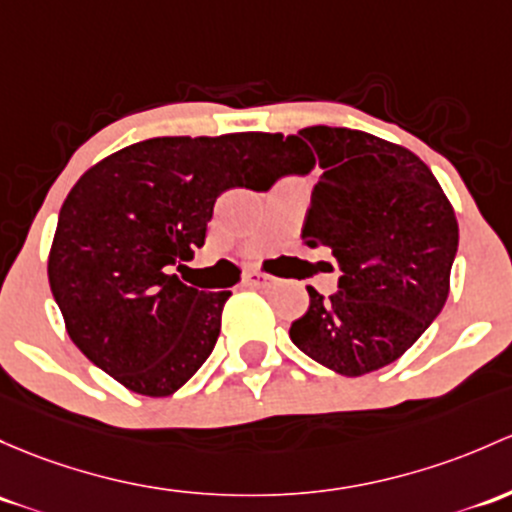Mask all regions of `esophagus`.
I'll return each instance as SVG.
<instances>
[{
    "label": "esophagus",
    "instance_id": "esophagus-1",
    "mask_svg": "<svg viewBox=\"0 0 512 512\" xmlns=\"http://www.w3.org/2000/svg\"><path fill=\"white\" fill-rule=\"evenodd\" d=\"M272 282H274V277H270V274H265L260 270H250V272H245V277H242V284H245V287H252V289L270 287Z\"/></svg>",
    "mask_w": 512,
    "mask_h": 512
}]
</instances>
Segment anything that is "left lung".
Listing matches in <instances>:
<instances>
[{
	"label": "left lung",
	"mask_w": 512,
	"mask_h": 512,
	"mask_svg": "<svg viewBox=\"0 0 512 512\" xmlns=\"http://www.w3.org/2000/svg\"><path fill=\"white\" fill-rule=\"evenodd\" d=\"M282 147V176L321 169L301 240L341 270L328 299L306 287L309 309L289 338L346 378L385 368L444 309L459 247L454 208L417 154L360 129L306 127Z\"/></svg>",
	"instance_id": "1"
}]
</instances>
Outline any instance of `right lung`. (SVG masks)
I'll return each mask as SVG.
<instances>
[{
    "label": "right lung",
    "mask_w": 512,
    "mask_h": 512,
    "mask_svg": "<svg viewBox=\"0 0 512 512\" xmlns=\"http://www.w3.org/2000/svg\"><path fill=\"white\" fill-rule=\"evenodd\" d=\"M279 134L154 137L85 171L63 201L48 284L90 363L147 397L174 395L213 353L230 292L176 270L206 242L215 198L270 188Z\"/></svg>",
    "instance_id": "right-lung-1"
}]
</instances>
